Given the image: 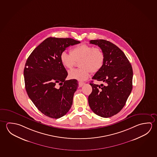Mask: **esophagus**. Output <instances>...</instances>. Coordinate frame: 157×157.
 <instances>
[{
	"label": "esophagus",
	"instance_id": "34e87169",
	"mask_svg": "<svg viewBox=\"0 0 157 157\" xmlns=\"http://www.w3.org/2000/svg\"><path fill=\"white\" fill-rule=\"evenodd\" d=\"M84 84H85V83H84V82H79V87H82V86L84 85Z\"/></svg>",
	"mask_w": 157,
	"mask_h": 157
}]
</instances>
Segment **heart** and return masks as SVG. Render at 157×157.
I'll return each instance as SVG.
<instances>
[{
    "mask_svg": "<svg viewBox=\"0 0 157 157\" xmlns=\"http://www.w3.org/2000/svg\"><path fill=\"white\" fill-rule=\"evenodd\" d=\"M62 66L71 69L75 61H79L80 68L70 71V79L83 82L90 77L91 72L96 73L102 68L105 62V54L100 48L83 44L79 45L70 50V54L63 52L59 57Z\"/></svg>",
    "mask_w": 157,
    "mask_h": 157,
    "instance_id": "1",
    "label": "heart"
}]
</instances>
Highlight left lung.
<instances>
[{"label":"left lung","instance_id":"8db88e82","mask_svg":"<svg viewBox=\"0 0 157 157\" xmlns=\"http://www.w3.org/2000/svg\"><path fill=\"white\" fill-rule=\"evenodd\" d=\"M90 43L98 45L105 54L103 66L92 79L106 84L91 82L89 105L98 116L109 118L119 113L126 103L132 89V68L123 52L110 41L97 39Z\"/></svg>","mask_w":157,"mask_h":157}]
</instances>
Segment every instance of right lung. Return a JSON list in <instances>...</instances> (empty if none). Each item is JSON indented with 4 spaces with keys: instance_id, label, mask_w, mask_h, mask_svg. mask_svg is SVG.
Returning <instances> with one entry per match:
<instances>
[{
    "instance_id": "add662e5",
    "label": "right lung",
    "mask_w": 157,
    "mask_h": 157,
    "mask_svg": "<svg viewBox=\"0 0 157 157\" xmlns=\"http://www.w3.org/2000/svg\"><path fill=\"white\" fill-rule=\"evenodd\" d=\"M80 43L72 38L49 37L26 61L23 75L27 93L39 111L50 118H59L71 108L78 82L66 80L68 73L59 57L68 47Z\"/></svg>"
}]
</instances>
